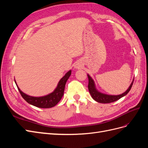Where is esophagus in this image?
<instances>
[{
    "mask_svg": "<svg viewBox=\"0 0 148 148\" xmlns=\"http://www.w3.org/2000/svg\"><path fill=\"white\" fill-rule=\"evenodd\" d=\"M80 66H80L79 64H77V66H76V68H78V69H79Z\"/></svg>",
    "mask_w": 148,
    "mask_h": 148,
    "instance_id": "obj_1",
    "label": "esophagus"
}]
</instances>
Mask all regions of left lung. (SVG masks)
<instances>
[{"instance_id":"left-lung-1","label":"left lung","mask_w":148,"mask_h":148,"mask_svg":"<svg viewBox=\"0 0 148 148\" xmlns=\"http://www.w3.org/2000/svg\"><path fill=\"white\" fill-rule=\"evenodd\" d=\"M88 81H89L88 87L89 93L91 94V96L93 98V99H95L96 101L99 102V103H104V104H106V103H110V102H115L116 101L119 100V99H120L121 97H122L125 96V95H127L128 93V92L130 91V89L132 87L133 81H134V79H133V81L132 82V84H130V86L128 89L125 92L122 94V95H117V96H114V95L112 96V95H105V94H102V93L99 92L96 89L95 82H94L93 79L91 78V77L89 75H88Z\"/></svg>"}]
</instances>
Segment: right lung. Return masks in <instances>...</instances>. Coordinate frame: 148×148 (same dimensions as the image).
<instances>
[{
    "instance_id": "obj_1",
    "label": "right lung",
    "mask_w": 148,
    "mask_h": 148,
    "mask_svg": "<svg viewBox=\"0 0 148 148\" xmlns=\"http://www.w3.org/2000/svg\"><path fill=\"white\" fill-rule=\"evenodd\" d=\"M71 71L70 70L65 75L63 78H61L60 82L58 83L56 89L53 91V92L42 97H33L26 95L18 87L15 80V82L22 97L29 104L37 107H39V108H51V107L55 106L62 99V96L64 95L66 82L71 75Z\"/></svg>"
}]
</instances>
